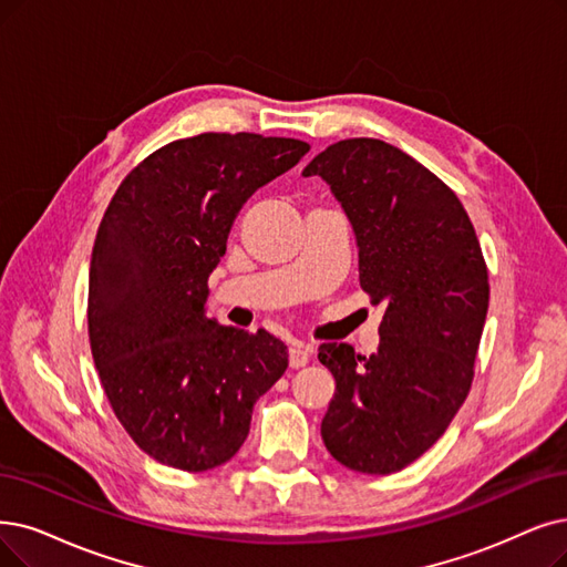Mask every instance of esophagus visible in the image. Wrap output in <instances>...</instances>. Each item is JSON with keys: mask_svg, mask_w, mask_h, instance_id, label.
I'll list each match as a JSON object with an SVG mask.
<instances>
[{"mask_svg": "<svg viewBox=\"0 0 567 567\" xmlns=\"http://www.w3.org/2000/svg\"><path fill=\"white\" fill-rule=\"evenodd\" d=\"M288 360H290V368H305L307 362H309V349L305 347V344H292L290 349H288Z\"/></svg>", "mask_w": 567, "mask_h": 567, "instance_id": "1", "label": "esophagus"}]
</instances>
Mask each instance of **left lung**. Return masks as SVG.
Instances as JSON below:
<instances>
[{
	"instance_id": "left-lung-1",
	"label": "left lung",
	"mask_w": 567,
	"mask_h": 567,
	"mask_svg": "<svg viewBox=\"0 0 567 567\" xmlns=\"http://www.w3.org/2000/svg\"><path fill=\"white\" fill-rule=\"evenodd\" d=\"M353 225L360 288L383 305L379 349L321 344L334 398L321 437L334 461L391 474L433 446L465 402L488 309V269L461 199L412 155L355 137L305 167Z\"/></svg>"
}]
</instances>
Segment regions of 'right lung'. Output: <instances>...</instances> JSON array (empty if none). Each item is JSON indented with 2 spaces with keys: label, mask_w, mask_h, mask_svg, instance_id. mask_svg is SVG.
<instances>
[{
  "label": "right lung",
  "mask_w": 567,
  "mask_h": 567,
  "mask_svg": "<svg viewBox=\"0 0 567 567\" xmlns=\"http://www.w3.org/2000/svg\"><path fill=\"white\" fill-rule=\"evenodd\" d=\"M307 151L300 140L205 132L153 151L109 202L90 260V349L113 414L157 463H228L256 400L288 368L281 339L218 326L205 302L244 202Z\"/></svg>",
  "instance_id": "obj_1"
}]
</instances>
